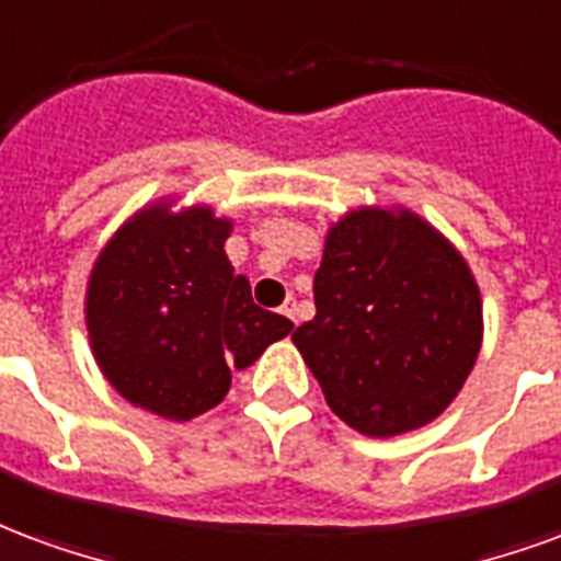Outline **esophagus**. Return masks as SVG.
<instances>
[{
    "label": "esophagus",
    "instance_id": "1",
    "mask_svg": "<svg viewBox=\"0 0 561 561\" xmlns=\"http://www.w3.org/2000/svg\"><path fill=\"white\" fill-rule=\"evenodd\" d=\"M280 313H284L286 320L298 322V305H296V298H289V301H286L284 308H280Z\"/></svg>",
    "mask_w": 561,
    "mask_h": 561
}]
</instances>
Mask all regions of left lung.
<instances>
[{
	"label": "left lung",
	"mask_w": 561,
	"mask_h": 561,
	"mask_svg": "<svg viewBox=\"0 0 561 561\" xmlns=\"http://www.w3.org/2000/svg\"><path fill=\"white\" fill-rule=\"evenodd\" d=\"M317 317L293 343L325 403L365 436L443 415L481 350V293L469 265L407 208H355L325 236Z\"/></svg>",
	"instance_id": "8db88e82"
}]
</instances>
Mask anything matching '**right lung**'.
I'll list each match as a JSON object with an SVG mask.
<instances>
[{
    "label": "right lung",
    "mask_w": 561,
    "mask_h": 561,
    "mask_svg": "<svg viewBox=\"0 0 561 561\" xmlns=\"http://www.w3.org/2000/svg\"><path fill=\"white\" fill-rule=\"evenodd\" d=\"M232 220L208 206L154 203L107 241L89 275L85 329L110 386L170 421L227 398L232 367L253 365L293 322L253 305L224 241Z\"/></svg>",
    "instance_id": "right-lung-1"
}]
</instances>
